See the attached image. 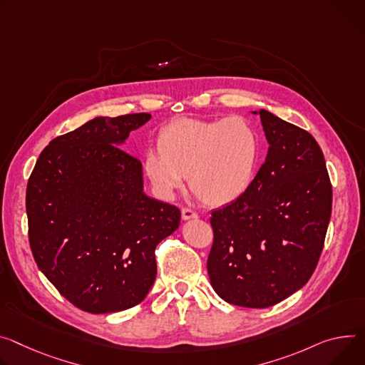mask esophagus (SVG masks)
<instances>
[{"label":"esophagus","instance_id":"obj_1","mask_svg":"<svg viewBox=\"0 0 365 365\" xmlns=\"http://www.w3.org/2000/svg\"><path fill=\"white\" fill-rule=\"evenodd\" d=\"M182 218L183 220H192V218H197V214L192 210V208H182Z\"/></svg>","mask_w":365,"mask_h":365}]
</instances>
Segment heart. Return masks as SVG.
Instances as JSON below:
<instances>
[{
	"label": "heart",
	"mask_w": 365,
	"mask_h": 365,
	"mask_svg": "<svg viewBox=\"0 0 365 365\" xmlns=\"http://www.w3.org/2000/svg\"><path fill=\"white\" fill-rule=\"evenodd\" d=\"M158 149L144 155V170L157 192L170 197L189 176V186L208 205L239 201L262 164V140L243 116L214 120L182 118L165 125Z\"/></svg>",
	"instance_id": "obj_1"
}]
</instances>
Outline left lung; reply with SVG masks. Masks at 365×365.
<instances>
[{
	"label": "left lung",
	"instance_id": "8db88e82",
	"mask_svg": "<svg viewBox=\"0 0 365 365\" xmlns=\"http://www.w3.org/2000/svg\"><path fill=\"white\" fill-rule=\"evenodd\" d=\"M259 116L267 160L245 196L211 212L207 262L215 292L249 309L278 304L310 279L332 212V185L312 134L268 110Z\"/></svg>",
	"mask_w": 365,
	"mask_h": 365
}]
</instances>
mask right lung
I'll return each instance as SVG.
<instances>
[{
	"label": "right lung",
	"instance_id": "add662e5",
	"mask_svg": "<svg viewBox=\"0 0 365 365\" xmlns=\"http://www.w3.org/2000/svg\"><path fill=\"white\" fill-rule=\"evenodd\" d=\"M150 118H94L53 138L27 182L33 257L87 313L140 304L155 279V247L180 222L178 207L143 192L141 163L118 147Z\"/></svg>",
	"mask_w": 365,
	"mask_h": 365
}]
</instances>
